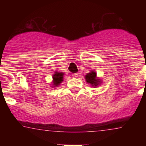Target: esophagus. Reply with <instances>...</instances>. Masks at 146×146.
<instances>
[{
	"label": "esophagus",
	"instance_id": "1",
	"mask_svg": "<svg viewBox=\"0 0 146 146\" xmlns=\"http://www.w3.org/2000/svg\"><path fill=\"white\" fill-rule=\"evenodd\" d=\"M74 76L75 77H78V76H79V73H74Z\"/></svg>",
	"mask_w": 146,
	"mask_h": 146
}]
</instances>
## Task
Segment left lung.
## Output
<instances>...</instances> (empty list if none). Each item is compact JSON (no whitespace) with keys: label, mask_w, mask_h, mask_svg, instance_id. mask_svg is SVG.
Listing matches in <instances>:
<instances>
[{"label":"left lung","mask_w":146,"mask_h":146,"mask_svg":"<svg viewBox=\"0 0 146 146\" xmlns=\"http://www.w3.org/2000/svg\"><path fill=\"white\" fill-rule=\"evenodd\" d=\"M85 79L88 84L94 88L98 87L102 83V80L99 77H97L96 72L94 70H91L89 73H88L85 76Z\"/></svg>","instance_id":"8db88e82"}]
</instances>
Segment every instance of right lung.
Returning <instances> with one entry per match:
<instances>
[{
    "mask_svg": "<svg viewBox=\"0 0 146 146\" xmlns=\"http://www.w3.org/2000/svg\"><path fill=\"white\" fill-rule=\"evenodd\" d=\"M64 73L61 72H55L52 75V81L51 87L55 88L60 86V84L64 80Z\"/></svg>",
    "mask_w": 146,
    "mask_h": 146,
    "instance_id": "1",
    "label": "right lung"
}]
</instances>
